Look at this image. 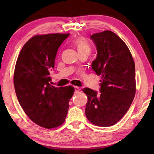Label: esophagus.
<instances>
[{
	"instance_id": "34e87169",
	"label": "esophagus",
	"mask_w": 154,
	"mask_h": 154,
	"mask_svg": "<svg viewBox=\"0 0 154 154\" xmlns=\"http://www.w3.org/2000/svg\"><path fill=\"white\" fill-rule=\"evenodd\" d=\"M74 88H75V92H76V93H78L79 92V87H77V86H75L74 87Z\"/></svg>"
}]
</instances>
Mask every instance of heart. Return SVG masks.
<instances>
[{"mask_svg":"<svg viewBox=\"0 0 154 154\" xmlns=\"http://www.w3.org/2000/svg\"><path fill=\"white\" fill-rule=\"evenodd\" d=\"M74 44L76 46L79 54L85 53V52L90 53V46L89 45V44L88 43L87 41L85 40L84 38L79 37L77 38V39L74 41Z\"/></svg>","mask_w":154,"mask_h":154,"instance_id":"heart-1","label":"heart"}]
</instances>
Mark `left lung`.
<instances>
[{
    "instance_id": "8db88e82",
    "label": "left lung",
    "mask_w": 154,
    "mask_h": 154,
    "mask_svg": "<svg viewBox=\"0 0 154 154\" xmlns=\"http://www.w3.org/2000/svg\"><path fill=\"white\" fill-rule=\"evenodd\" d=\"M97 50L92 69L100 75V93L90 88L82 91L88 96L85 116L98 126H111L130 108L136 92L134 62L128 48L110 30L90 36Z\"/></svg>"
}]
</instances>
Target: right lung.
<instances>
[{
    "mask_svg": "<svg viewBox=\"0 0 154 154\" xmlns=\"http://www.w3.org/2000/svg\"><path fill=\"white\" fill-rule=\"evenodd\" d=\"M70 34H48L33 36L26 43L15 67L14 83L23 110L38 126L53 128L64 123L72 86L56 88L49 82L58 49Z\"/></svg>",
    "mask_w": 154,
    "mask_h": 154,
    "instance_id": "obj_1",
    "label": "right lung"
}]
</instances>
